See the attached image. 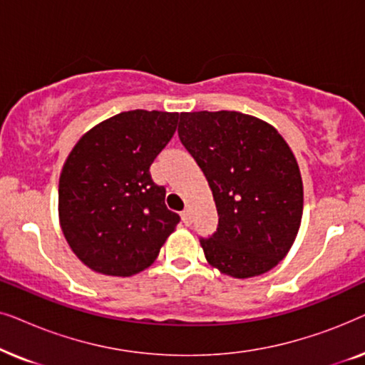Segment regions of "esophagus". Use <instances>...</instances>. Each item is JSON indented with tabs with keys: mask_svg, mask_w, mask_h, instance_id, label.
Returning a JSON list of instances; mask_svg holds the SVG:
<instances>
[{
	"mask_svg": "<svg viewBox=\"0 0 365 365\" xmlns=\"http://www.w3.org/2000/svg\"><path fill=\"white\" fill-rule=\"evenodd\" d=\"M181 219H182V222L186 224V226H191V222H192L191 211H189V209H186V211H182L181 212Z\"/></svg>",
	"mask_w": 365,
	"mask_h": 365,
	"instance_id": "34e87169",
	"label": "esophagus"
}]
</instances>
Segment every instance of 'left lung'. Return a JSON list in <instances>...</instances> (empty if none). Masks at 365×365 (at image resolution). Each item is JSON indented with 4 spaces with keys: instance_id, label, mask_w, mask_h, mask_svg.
Returning a JSON list of instances; mask_svg holds the SVG:
<instances>
[{
    "instance_id": "8db88e82",
    "label": "left lung",
    "mask_w": 365,
    "mask_h": 365,
    "mask_svg": "<svg viewBox=\"0 0 365 365\" xmlns=\"http://www.w3.org/2000/svg\"><path fill=\"white\" fill-rule=\"evenodd\" d=\"M178 134L219 214L217 231L201 237L207 262L236 279L271 271L302 219V178L289 144L269 123L237 111L181 113Z\"/></svg>"
}]
</instances>
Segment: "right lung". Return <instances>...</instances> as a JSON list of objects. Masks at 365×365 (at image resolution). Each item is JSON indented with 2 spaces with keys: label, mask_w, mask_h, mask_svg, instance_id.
I'll use <instances>...</instances> for the list:
<instances>
[{
  "label": "right lung",
  "mask_w": 365,
  "mask_h": 365,
  "mask_svg": "<svg viewBox=\"0 0 365 365\" xmlns=\"http://www.w3.org/2000/svg\"><path fill=\"white\" fill-rule=\"evenodd\" d=\"M179 113L124 111L84 133L59 176V224L79 261L129 277L156 261L179 217L149 168L171 141Z\"/></svg>",
  "instance_id": "add662e5"
}]
</instances>
